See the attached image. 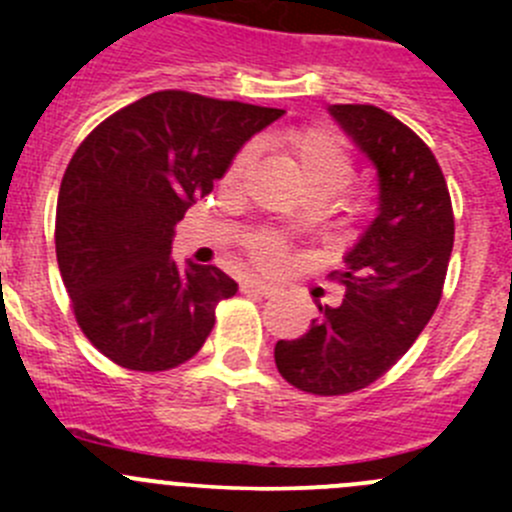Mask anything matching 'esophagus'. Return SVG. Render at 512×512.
I'll use <instances>...</instances> for the list:
<instances>
[{
  "mask_svg": "<svg viewBox=\"0 0 512 512\" xmlns=\"http://www.w3.org/2000/svg\"><path fill=\"white\" fill-rule=\"evenodd\" d=\"M242 292L260 294V297H270V294L275 292V287L267 285V282H262V280H255V277H247V280L242 282Z\"/></svg>",
  "mask_w": 512,
  "mask_h": 512,
  "instance_id": "34e87169",
  "label": "esophagus"
}]
</instances>
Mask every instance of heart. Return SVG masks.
Instances as JSON below:
<instances>
[{"instance_id": "heart-1", "label": "heart", "mask_w": 512, "mask_h": 512, "mask_svg": "<svg viewBox=\"0 0 512 512\" xmlns=\"http://www.w3.org/2000/svg\"><path fill=\"white\" fill-rule=\"evenodd\" d=\"M285 151L297 165L299 180H302L309 198L327 203V200H334L339 193H344L347 185L352 183V156H349L342 138L329 128L314 126L294 131L285 141ZM252 160H255V148L245 146L232 158L225 173V183L240 185L245 175L250 173ZM247 250L255 257L257 265L265 267V270H277L285 262V245L272 232H255L247 240Z\"/></svg>"}]
</instances>
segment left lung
I'll list each match as a JSON object with an SVG mask.
<instances>
[{
	"label": "left lung",
	"instance_id": "obj_1",
	"mask_svg": "<svg viewBox=\"0 0 512 512\" xmlns=\"http://www.w3.org/2000/svg\"><path fill=\"white\" fill-rule=\"evenodd\" d=\"M329 113L376 168L379 208L332 275L344 285L342 304H317L307 334L275 344V364L299 391L342 396L384 376L436 312L453 208L431 148L399 118L361 103Z\"/></svg>",
	"mask_w": 512,
	"mask_h": 512
}]
</instances>
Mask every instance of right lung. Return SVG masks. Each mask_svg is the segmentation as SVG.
Wrapping results in <instances>:
<instances>
[{"mask_svg": "<svg viewBox=\"0 0 512 512\" xmlns=\"http://www.w3.org/2000/svg\"><path fill=\"white\" fill-rule=\"evenodd\" d=\"M282 108L156 91L98 123L76 148L56 203V260L89 342L133 371L198 354L237 282L170 257L175 225Z\"/></svg>", "mask_w": 512, "mask_h": 512, "instance_id": "add662e5", "label": "right lung"}]
</instances>
